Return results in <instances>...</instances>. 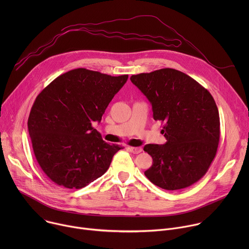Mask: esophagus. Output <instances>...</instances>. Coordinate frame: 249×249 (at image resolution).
Listing matches in <instances>:
<instances>
[{
	"mask_svg": "<svg viewBox=\"0 0 249 249\" xmlns=\"http://www.w3.org/2000/svg\"><path fill=\"white\" fill-rule=\"evenodd\" d=\"M129 150L133 154H139V153L143 151V150H142V148H140V147H129Z\"/></svg>",
	"mask_w": 249,
	"mask_h": 249,
	"instance_id": "obj_1",
	"label": "esophagus"
}]
</instances>
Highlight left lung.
Wrapping results in <instances>:
<instances>
[{"label": "left lung", "instance_id": "obj_1", "mask_svg": "<svg viewBox=\"0 0 249 249\" xmlns=\"http://www.w3.org/2000/svg\"><path fill=\"white\" fill-rule=\"evenodd\" d=\"M131 82L152 104L161 121L164 145L144 147L153 158L148 179L165 190L194 184L208 171L220 141V116L211 93L188 75L174 69L133 75Z\"/></svg>", "mask_w": 249, "mask_h": 249}]
</instances>
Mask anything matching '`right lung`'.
Returning <instances> with one entry per match:
<instances>
[{"label":"right lung","instance_id":"add662e5","mask_svg":"<svg viewBox=\"0 0 249 249\" xmlns=\"http://www.w3.org/2000/svg\"><path fill=\"white\" fill-rule=\"evenodd\" d=\"M128 75L112 77L79 68L56 78L35 99L27 121L38 164L59 186L80 189L108 169L122 147L92 127Z\"/></svg>","mask_w":249,"mask_h":249}]
</instances>
